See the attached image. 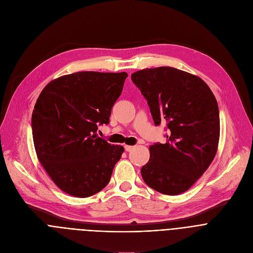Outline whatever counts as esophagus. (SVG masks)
<instances>
[{
    "instance_id": "obj_1",
    "label": "esophagus",
    "mask_w": 253,
    "mask_h": 253,
    "mask_svg": "<svg viewBox=\"0 0 253 253\" xmlns=\"http://www.w3.org/2000/svg\"><path fill=\"white\" fill-rule=\"evenodd\" d=\"M124 148H125L126 151H131V150L134 148V146H131V145H124Z\"/></svg>"
}]
</instances>
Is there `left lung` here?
<instances>
[{"label":"left lung","mask_w":253,"mask_h":253,"mask_svg":"<svg viewBox=\"0 0 253 253\" xmlns=\"http://www.w3.org/2000/svg\"><path fill=\"white\" fill-rule=\"evenodd\" d=\"M147 100L156 126L166 123V143L149 147L141 168L143 181L167 195L188 190L211 164L220 138V113L208 84L172 67L143 69L131 75Z\"/></svg>","instance_id":"obj_1"}]
</instances>
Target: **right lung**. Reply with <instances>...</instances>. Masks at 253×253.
I'll list each match as a JSON object with an SVG mask.
<instances>
[{"label": "right lung", "instance_id": "add662e5", "mask_svg": "<svg viewBox=\"0 0 253 253\" xmlns=\"http://www.w3.org/2000/svg\"><path fill=\"white\" fill-rule=\"evenodd\" d=\"M126 72H77L50 81L32 112V137L39 161L57 186L76 197L104 189L124 151L96 135L109 124Z\"/></svg>", "mask_w": 253, "mask_h": 253}]
</instances>
